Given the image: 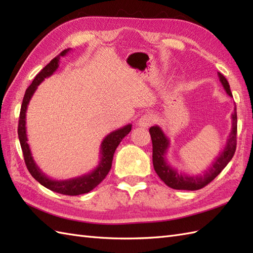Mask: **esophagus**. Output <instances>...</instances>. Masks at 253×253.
<instances>
[{
	"label": "esophagus",
	"mask_w": 253,
	"mask_h": 253,
	"mask_svg": "<svg viewBox=\"0 0 253 253\" xmlns=\"http://www.w3.org/2000/svg\"><path fill=\"white\" fill-rule=\"evenodd\" d=\"M154 122H155L154 115L148 113V114H144L140 118H139L138 125L140 127H149V126H151Z\"/></svg>",
	"instance_id": "1"
}]
</instances>
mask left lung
Here are the masks:
<instances>
[{"instance_id":"left-lung-1","label":"left lung","mask_w":253,"mask_h":253,"mask_svg":"<svg viewBox=\"0 0 253 253\" xmlns=\"http://www.w3.org/2000/svg\"><path fill=\"white\" fill-rule=\"evenodd\" d=\"M217 75L219 82H221L226 93L230 98H233L227 79L221 73H217ZM149 131L152 139L153 166L160 178L173 189L198 190L210 184L225 169V166L229 163V161L233 159L236 151V144H237V112H236L235 107L232 114V130L229 132L224 149L213 161L212 165L200 175H189L182 173L181 170L171 166L168 160V151L170 147L169 137L165 135L162 128L158 125L152 126Z\"/></svg>"}]
</instances>
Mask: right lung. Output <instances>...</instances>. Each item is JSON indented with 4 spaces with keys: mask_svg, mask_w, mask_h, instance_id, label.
<instances>
[{
    "mask_svg": "<svg viewBox=\"0 0 253 253\" xmlns=\"http://www.w3.org/2000/svg\"><path fill=\"white\" fill-rule=\"evenodd\" d=\"M72 49L64 50L60 55L56 56L55 58H53V60L47 64V65L42 69L39 74L37 75L34 79V82H32V84L28 88H27L24 99H23V104H21L20 114H19L18 138H19L21 150H23L27 169H28L29 173L37 181H39L42 186H44L45 188H47V189H50L54 192H58V193H62V195H67V196H78V195H83V193H87L92 189H94V188L105 178V176L107 175V173H109L112 168L113 155H114L116 148L123 140V138L130 132L132 125L131 124H128L126 126L118 128V129L110 132L109 135L103 139V141L101 142V147H100L99 164L96 165V168L91 170L90 173L84 174L78 177H74V178L57 180V179H52L50 177H47L43 171L40 169L39 166L37 165L36 161L34 160V157H32L29 143L27 142L28 141L27 132H26L27 107H28V104L32 98V95H34V93L36 92L38 85L43 82L45 78L52 76V75L55 73V71L58 68L61 56H65Z\"/></svg>",
    "mask_w": 253,
    "mask_h": 253,
    "instance_id": "1",
    "label": "right lung"
}]
</instances>
